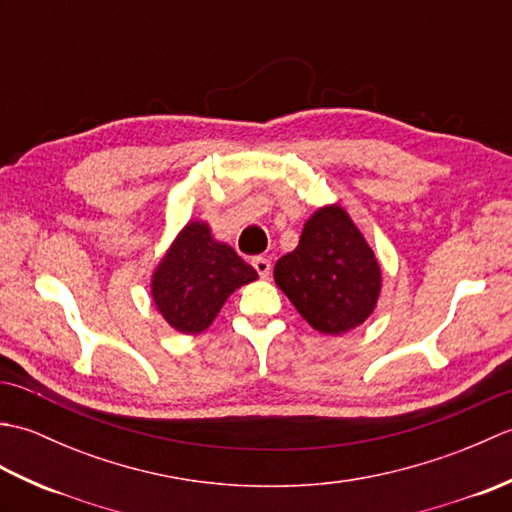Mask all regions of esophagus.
Instances as JSON below:
<instances>
[{"mask_svg":"<svg viewBox=\"0 0 512 512\" xmlns=\"http://www.w3.org/2000/svg\"><path fill=\"white\" fill-rule=\"evenodd\" d=\"M253 268L257 270L259 277L266 279V277L270 275V259H266V257H255V259H253Z\"/></svg>","mask_w":512,"mask_h":512,"instance_id":"1","label":"esophagus"}]
</instances>
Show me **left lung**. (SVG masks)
Listing matches in <instances>:
<instances>
[{"mask_svg": "<svg viewBox=\"0 0 512 512\" xmlns=\"http://www.w3.org/2000/svg\"><path fill=\"white\" fill-rule=\"evenodd\" d=\"M275 284L314 330L339 336L365 323L380 295V266L339 204L314 211L299 246L275 264Z\"/></svg>", "mask_w": 512, "mask_h": 512, "instance_id": "obj_1", "label": "left lung"}]
</instances>
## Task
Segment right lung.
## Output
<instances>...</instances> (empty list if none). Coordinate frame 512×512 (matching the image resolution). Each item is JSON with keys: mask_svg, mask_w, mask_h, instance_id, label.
<instances>
[{"mask_svg": "<svg viewBox=\"0 0 512 512\" xmlns=\"http://www.w3.org/2000/svg\"><path fill=\"white\" fill-rule=\"evenodd\" d=\"M257 279L235 250L217 242L206 222L182 228L151 277V297L173 330L200 334L237 288Z\"/></svg>", "mask_w": 512, "mask_h": 512, "instance_id": "1", "label": "right lung"}]
</instances>
